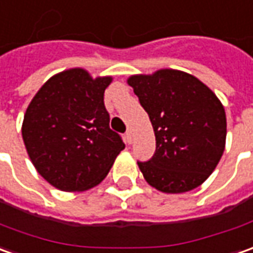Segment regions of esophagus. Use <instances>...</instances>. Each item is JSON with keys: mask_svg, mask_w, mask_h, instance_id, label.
<instances>
[{"mask_svg": "<svg viewBox=\"0 0 253 253\" xmlns=\"http://www.w3.org/2000/svg\"><path fill=\"white\" fill-rule=\"evenodd\" d=\"M125 142H126L128 145H130V143L133 142V136H132V132H130V130H128V132L125 133Z\"/></svg>", "mask_w": 253, "mask_h": 253, "instance_id": "esophagus-1", "label": "esophagus"}]
</instances>
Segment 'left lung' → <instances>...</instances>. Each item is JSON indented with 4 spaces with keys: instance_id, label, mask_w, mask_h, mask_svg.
<instances>
[{
    "instance_id": "left-lung-1",
    "label": "left lung",
    "mask_w": 253,
    "mask_h": 253,
    "mask_svg": "<svg viewBox=\"0 0 253 253\" xmlns=\"http://www.w3.org/2000/svg\"><path fill=\"white\" fill-rule=\"evenodd\" d=\"M156 136V152L138 166L147 184L166 194L202 185L225 146L227 120L217 96L198 78L177 69L128 79Z\"/></svg>"
}]
</instances>
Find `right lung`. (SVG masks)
<instances>
[{
  "label": "right lung",
  "instance_id": "right-lung-1",
  "mask_svg": "<svg viewBox=\"0 0 253 253\" xmlns=\"http://www.w3.org/2000/svg\"><path fill=\"white\" fill-rule=\"evenodd\" d=\"M111 76L93 79L72 68L50 78L25 113L22 136L37 172L61 191L100 184L125 145L110 128L104 90Z\"/></svg>",
  "mask_w": 253,
  "mask_h": 253
}]
</instances>
